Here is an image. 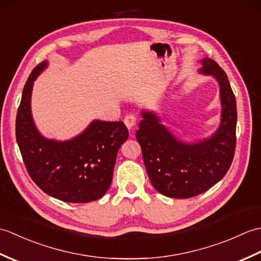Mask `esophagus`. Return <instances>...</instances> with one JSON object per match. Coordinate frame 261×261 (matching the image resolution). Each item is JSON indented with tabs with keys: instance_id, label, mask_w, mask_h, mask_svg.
Returning <instances> with one entry per match:
<instances>
[{
	"instance_id": "34e87169",
	"label": "esophagus",
	"mask_w": 261,
	"mask_h": 261,
	"mask_svg": "<svg viewBox=\"0 0 261 261\" xmlns=\"http://www.w3.org/2000/svg\"><path fill=\"white\" fill-rule=\"evenodd\" d=\"M136 120L137 119H136V116L134 114H127L123 121H124V124L126 125L127 129L131 130L132 127H134L135 124H136Z\"/></svg>"
}]
</instances>
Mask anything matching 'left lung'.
<instances>
[{
	"instance_id": "obj_1",
	"label": "left lung",
	"mask_w": 261,
	"mask_h": 261,
	"mask_svg": "<svg viewBox=\"0 0 261 261\" xmlns=\"http://www.w3.org/2000/svg\"><path fill=\"white\" fill-rule=\"evenodd\" d=\"M203 75L212 76L220 87L221 122L205 139L184 142L162 123L156 112L141 110L136 132L143 163L152 186L163 195L188 198L206 192L223 178L236 150L237 102L228 76L213 59L201 60Z\"/></svg>"
}]
</instances>
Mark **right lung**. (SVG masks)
Instances as JSON below:
<instances>
[{
    "instance_id": "right-lung-1",
    "label": "right lung",
    "mask_w": 261,
    "mask_h": 261,
    "mask_svg": "<svg viewBox=\"0 0 261 261\" xmlns=\"http://www.w3.org/2000/svg\"><path fill=\"white\" fill-rule=\"evenodd\" d=\"M45 60L28 79L16 113V142L32 180L48 195L69 203L101 198L112 182L116 153L129 136L122 121L94 120L66 141L47 139L31 113L33 82L47 68Z\"/></svg>"
}]
</instances>
